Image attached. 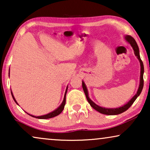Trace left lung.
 I'll list each match as a JSON object with an SVG mask.
<instances>
[{
    "instance_id": "left-lung-1",
    "label": "left lung",
    "mask_w": 150,
    "mask_h": 150,
    "mask_svg": "<svg viewBox=\"0 0 150 150\" xmlns=\"http://www.w3.org/2000/svg\"><path fill=\"white\" fill-rule=\"evenodd\" d=\"M126 40L128 42L129 44L131 45V46L132 47L133 50H134V54L135 56L137 57V58L139 59V62H140V65H141V76H140V84H139V87L138 89V91H137V93L135 94L132 99H131L130 101H129L128 103L125 104V105L121 106V107L119 108H104V107H101V106L97 105V104L94 103V102L92 101V100L90 99L89 97V94H88V91L87 89V87H86L85 83L84 81L82 82V86H83V91L85 92V94L86 96V98H87V100L88 102H89L90 105L94 109L97 110L100 113L104 114V115H118L120 113H122L124 111H126L130 107L131 105L134 103V102L136 100L137 97L140 95L141 91L143 90V73H144V67H143V63L141 61L140 54H139V49L138 47V45H137L136 41L134 40V39L130 35H126Z\"/></svg>"
}]
</instances>
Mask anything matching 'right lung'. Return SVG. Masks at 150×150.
Masks as SVG:
<instances>
[{
  "instance_id": "right-lung-1",
  "label": "right lung",
  "mask_w": 150,
  "mask_h": 150,
  "mask_svg": "<svg viewBox=\"0 0 150 150\" xmlns=\"http://www.w3.org/2000/svg\"><path fill=\"white\" fill-rule=\"evenodd\" d=\"M67 87H67L66 90H65V96H64V98H63V102H62V103H61V105L59 106V107L57 108L56 110H54V111L51 112H50V113H48V114H46V115H44L38 116V117H37V116H34V115H30V114H28V115H30V116L33 117H35V118H38V119H42V120H46V119L52 118V117H56V116H57V115H59L60 114L61 112L63 111V108H64V106H65V98H66V93H67ZM11 95H12V97H13V99L14 100V101L16 102V103L17 104H18L17 103V102H16V99H15V98H14V96H13V93H12V92H11ZM26 113H27V112H26ZM27 114H28V113H27Z\"/></svg>"
}]
</instances>
